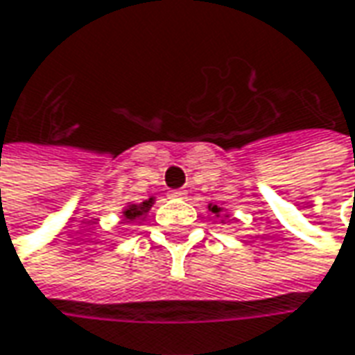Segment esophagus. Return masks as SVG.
<instances>
[{
	"mask_svg": "<svg viewBox=\"0 0 355 355\" xmlns=\"http://www.w3.org/2000/svg\"><path fill=\"white\" fill-rule=\"evenodd\" d=\"M187 196V192L184 190H171L168 192V198H184Z\"/></svg>",
	"mask_w": 355,
	"mask_h": 355,
	"instance_id": "obj_1",
	"label": "esophagus"
}]
</instances>
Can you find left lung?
<instances>
[{
  "label": "left lung",
  "mask_w": 355,
  "mask_h": 355,
  "mask_svg": "<svg viewBox=\"0 0 355 355\" xmlns=\"http://www.w3.org/2000/svg\"><path fill=\"white\" fill-rule=\"evenodd\" d=\"M209 211H211V214H216V216H219V214H221V208H218V206H209Z\"/></svg>",
  "instance_id": "obj_1"
}]
</instances>
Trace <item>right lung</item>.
<instances>
[{
    "label": "right lung",
    "instance_id": "obj_1",
    "mask_svg": "<svg viewBox=\"0 0 355 355\" xmlns=\"http://www.w3.org/2000/svg\"><path fill=\"white\" fill-rule=\"evenodd\" d=\"M151 206H153V198H149V200L141 202V204H132V206H128V208L124 209V216H126V219H130V221H136L137 218H141L144 214H147Z\"/></svg>",
    "mask_w": 355,
    "mask_h": 355
}]
</instances>
